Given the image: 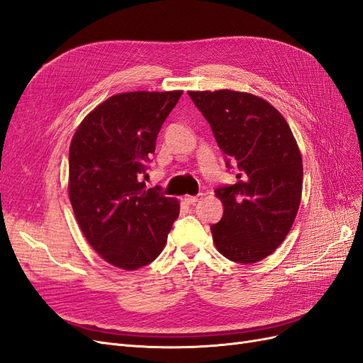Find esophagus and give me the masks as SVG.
Returning a JSON list of instances; mask_svg holds the SVG:
<instances>
[{
	"instance_id": "34e87169",
	"label": "esophagus",
	"mask_w": 363,
	"mask_h": 363,
	"mask_svg": "<svg viewBox=\"0 0 363 363\" xmlns=\"http://www.w3.org/2000/svg\"><path fill=\"white\" fill-rule=\"evenodd\" d=\"M201 200V195H194V196H184V201L188 203V204H196Z\"/></svg>"
}]
</instances>
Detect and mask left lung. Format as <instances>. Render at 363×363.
<instances>
[{"mask_svg":"<svg viewBox=\"0 0 363 363\" xmlns=\"http://www.w3.org/2000/svg\"><path fill=\"white\" fill-rule=\"evenodd\" d=\"M211 124L235 184L215 191L224 215L211 225L218 251L238 263H256L276 250L295 221L303 191L298 145L276 107L236 91L188 92Z\"/></svg>","mask_w":363,"mask_h":363,"instance_id":"8db88e82","label":"left lung"}]
</instances>
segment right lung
<instances>
[{"instance_id":"right-lung-1","label":"right lung","mask_w":363,"mask_h":363,"mask_svg":"<svg viewBox=\"0 0 363 363\" xmlns=\"http://www.w3.org/2000/svg\"><path fill=\"white\" fill-rule=\"evenodd\" d=\"M183 91L125 92L87 115L69 147V200L84 238L106 262L135 271L155 260L180 212L142 182L159 131Z\"/></svg>"}]
</instances>
